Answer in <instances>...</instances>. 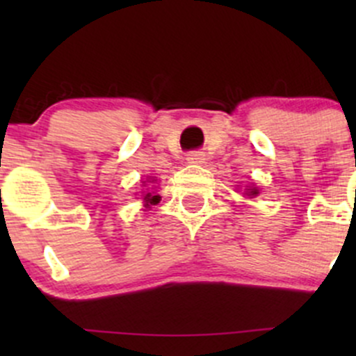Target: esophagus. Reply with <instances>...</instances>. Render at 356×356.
Returning <instances> with one entry per match:
<instances>
[{
	"mask_svg": "<svg viewBox=\"0 0 356 356\" xmlns=\"http://www.w3.org/2000/svg\"><path fill=\"white\" fill-rule=\"evenodd\" d=\"M186 160H188V163H203L204 155L201 152H193V153H189Z\"/></svg>",
	"mask_w": 356,
	"mask_h": 356,
	"instance_id": "esophagus-1",
	"label": "esophagus"
}]
</instances>
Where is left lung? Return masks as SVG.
Returning <instances> with one entry per match:
<instances>
[{
	"label": "left lung",
	"instance_id": "8db88e82",
	"mask_svg": "<svg viewBox=\"0 0 356 356\" xmlns=\"http://www.w3.org/2000/svg\"><path fill=\"white\" fill-rule=\"evenodd\" d=\"M258 195V189H250L248 191V196H257Z\"/></svg>",
	"mask_w": 356,
	"mask_h": 356
}]
</instances>
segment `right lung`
I'll use <instances>...</instances> for the list:
<instances>
[{
  "label": "right lung",
  "instance_id": "right-lung-1",
  "mask_svg": "<svg viewBox=\"0 0 356 356\" xmlns=\"http://www.w3.org/2000/svg\"><path fill=\"white\" fill-rule=\"evenodd\" d=\"M145 200H146V204H148V207H149V203L152 204L158 203V196H152V193H148V195L145 196Z\"/></svg>",
  "mask_w": 356,
  "mask_h": 356
}]
</instances>
